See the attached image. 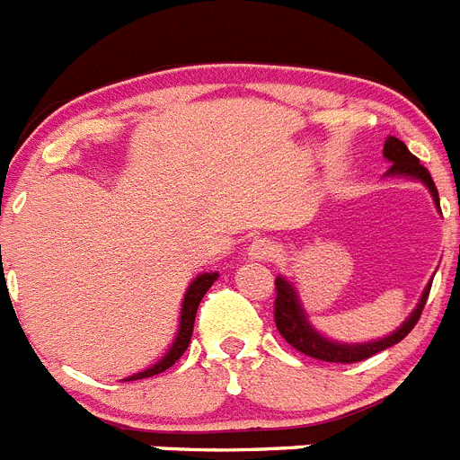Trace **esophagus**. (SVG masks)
I'll list each match as a JSON object with an SVG mask.
<instances>
[{"instance_id": "obj_1", "label": "esophagus", "mask_w": 460, "mask_h": 460, "mask_svg": "<svg viewBox=\"0 0 460 460\" xmlns=\"http://www.w3.org/2000/svg\"><path fill=\"white\" fill-rule=\"evenodd\" d=\"M276 255H279V243H276L274 239L260 237L249 246L251 260H260V262H265V260H274Z\"/></svg>"}]
</instances>
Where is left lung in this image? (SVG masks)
I'll return each mask as SVG.
<instances>
[{
  "mask_svg": "<svg viewBox=\"0 0 460 460\" xmlns=\"http://www.w3.org/2000/svg\"><path fill=\"white\" fill-rule=\"evenodd\" d=\"M382 156L387 158L392 168L385 172V177H405V180L420 181L429 189L430 198H433V205L440 211V195H438L436 184L430 180L429 170L420 164V158L410 154V149L405 147L403 140L389 136L385 140V149H382ZM430 283L421 292L420 302L412 308L405 323L401 327H396L392 334L382 336L376 341H364V343H345V341H334L329 336L320 334L318 329L311 324L306 308H304L302 299H299V292H296L295 283H292L288 276H276V311L274 320L276 327H279L280 336L288 341V343L295 348V350L304 352L308 357H315V359L323 361H336V364H355V361L368 359L376 352L387 350L392 345H396L398 341H403L405 336L412 332V327L420 320L421 311H424V304L429 299Z\"/></svg>",
  "mask_w": 460,
  "mask_h": 460,
  "instance_id": "left-lung-1",
  "label": "left lung"
}]
</instances>
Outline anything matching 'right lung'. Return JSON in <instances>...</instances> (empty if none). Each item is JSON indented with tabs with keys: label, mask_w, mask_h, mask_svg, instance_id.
<instances>
[{
	"label": "right lung",
	"mask_w": 460,
	"mask_h": 460,
	"mask_svg": "<svg viewBox=\"0 0 460 460\" xmlns=\"http://www.w3.org/2000/svg\"><path fill=\"white\" fill-rule=\"evenodd\" d=\"M218 279V271H205V274H198L193 280L189 283L184 292V299H181V311H180V324H177V336L170 343L168 352H165L156 364H152L145 371H137L133 376L124 377V382L131 380H142V377H152L158 376V373L168 371L172 367L174 361L180 359L184 355V350L189 348L190 343V334H193V323H195V313H198V306H200L202 296L207 295L211 286H214V280Z\"/></svg>",
	"instance_id": "add662e5"
}]
</instances>
